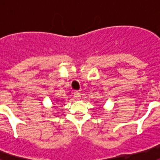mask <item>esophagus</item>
<instances>
[{
	"instance_id": "34e87169",
	"label": "esophagus",
	"mask_w": 160,
	"mask_h": 160,
	"mask_svg": "<svg viewBox=\"0 0 160 160\" xmlns=\"http://www.w3.org/2000/svg\"><path fill=\"white\" fill-rule=\"evenodd\" d=\"M74 96H75V98L76 100H79V99H80V97H81V94H80V92H78V91H75V92L74 93Z\"/></svg>"
}]
</instances>
